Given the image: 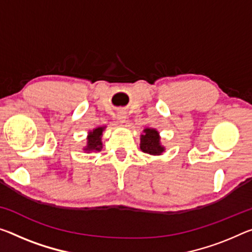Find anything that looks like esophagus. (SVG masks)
Wrapping results in <instances>:
<instances>
[{"instance_id":"34e87169","label":"esophagus","mask_w":252,"mask_h":252,"mask_svg":"<svg viewBox=\"0 0 252 252\" xmlns=\"http://www.w3.org/2000/svg\"><path fill=\"white\" fill-rule=\"evenodd\" d=\"M125 118H126V114L124 113V111H119V113L117 114V119L121 123H124L125 122Z\"/></svg>"}]
</instances>
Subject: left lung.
<instances>
[{
	"label": "left lung",
	"instance_id": "obj_1",
	"mask_svg": "<svg viewBox=\"0 0 252 252\" xmlns=\"http://www.w3.org/2000/svg\"><path fill=\"white\" fill-rule=\"evenodd\" d=\"M141 150L143 152L153 154V156L163 152L164 149L160 145V137L156 129H144V135L141 136Z\"/></svg>",
	"mask_w": 252,
	"mask_h": 252
}]
</instances>
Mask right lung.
I'll use <instances>...</instances> for the list:
<instances>
[{"instance_id":"obj_1","label":"right lung","mask_w":252,"mask_h":252,"mask_svg":"<svg viewBox=\"0 0 252 252\" xmlns=\"http://www.w3.org/2000/svg\"><path fill=\"white\" fill-rule=\"evenodd\" d=\"M103 127H98L89 133L88 137V145L86 151H100L101 149V135H102Z\"/></svg>"}]
</instances>
